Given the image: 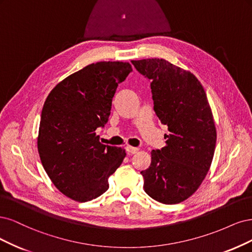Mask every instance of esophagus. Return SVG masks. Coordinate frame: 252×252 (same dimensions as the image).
Masks as SVG:
<instances>
[{
    "mask_svg": "<svg viewBox=\"0 0 252 252\" xmlns=\"http://www.w3.org/2000/svg\"><path fill=\"white\" fill-rule=\"evenodd\" d=\"M126 151L128 154H136L138 152V149L137 148H133V147H129V145H127V147H126Z\"/></svg>",
    "mask_w": 252,
    "mask_h": 252,
    "instance_id": "1",
    "label": "esophagus"
}]
</instances>
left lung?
<instances>
[{"mask_svg":"<svg viewBox=\"0 0 252 252\" xmlns=\"http://www.w3.org/2000/svg\"><path fill=\"white\" fill-rule=\"evenodd\" d=\"M151 83L154 111L167 126L166 145L152 151L142 170L143 189L163 204H177L196 191L212 164L217 133L206 93L197 77L165 60L132 61Z\"/></svg>","mask_w":252,"mask_h":252,"instance_id":"1","label":"left lung"}]
</instances>
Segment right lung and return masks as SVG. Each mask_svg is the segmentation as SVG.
<instances>
[{
  "label": "right lung",
  "instance_id": "add662e5",
  "mask_svg": "<svg viewBox=\"0 0 252 252\" xmlns=\"http://www.w3.org/2000/svg\"><path fill=\"white\" fill-rule=\"evenodd\" d=\"M132 67L99 62L73 73L50 92L40 115L37 150L53 184L64 196L91 201L109 189V177L123 163L126 151L99 142L112 100Z\"/></svg>",
  "mask_w": 252,
  "mask_h": 252
}]
</instances>
